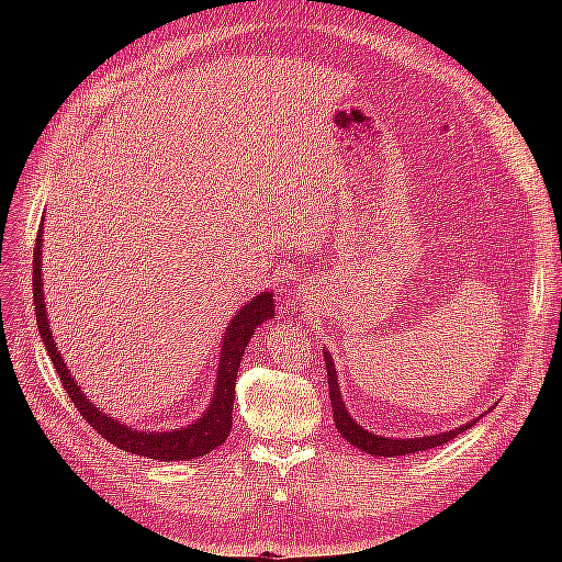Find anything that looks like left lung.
I'll use <instances>...</instances> for the list:
<instances>
[{"label": "left lung", "instance_id": "obj_1", "mask_svg": "<svg viewBox=\"0 0 562 562\" xmlns=\"http://www.w3.org/2000/svg\"><path fill=\"white\" fill-rule=\"evenodd\" d=\"M326 368H328V386H330V403H333V419H335V427L337 431L342 434L351 446L361 448L368 454H375V457H398V454H413V452H422V450H431L448 443L454 436H459L462 431L471 429V424H464V427H459L454 431H443V434H436V436H424V438H382L366 431L363 427L356 424L347 407L342 403V396H339V384H337V375H335V366L333 359L326 353Z\"/></svg>", "mask_w": 562, "mask_h": 562}]
</instances>
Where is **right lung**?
<instances>
[{
	"instance_id": "right-lung-1",
	"label": "right lung",
	"mask_w": 562,
	"mask_h": 562,
	"mask_svg": "<svg viewBox=\"0 0 562 562\" xmlns=\"http://www.w3.org/2000/svg\"><path fill=\"white\" fill-rule=\"evenodd\" d=\"M32 300H35V314H37V328L42 335V342L54 361L58 378L67 391V396L75 403L79 415L87 419L91 427L103 436L108 443L116 446L119 450H126L131 454H140L149 459H161V462H173V459H194L201 454L213 452L217 446H223L229 429H232V407H234V384L239 375L241 356L255 335V328L274 316V302L269 293H262L236 314L229 323V328L223 339V356H220V370H217V386L213 391V401L203 417L190 427L180 431H164V434H147V431H133L126 424H119L112 417L100 413V407H93L89 398L81 394V386L75 384L70 370L65 368L63 356L54 345V335H50L46 307H44V293H42V229L37 232L35 252H32Z\"/></svg>"
}]
</instances>
